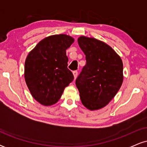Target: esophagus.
Segmentation results:
<instances>
[{
  "mask_svg": "<svg viewBox=\"0 0 147 147\" xmlns=\"http://www.w3.org/2000/svg\"><path fill=\"white\" fill-rule=\"evenodd\" d=\"M77 75H78V72H77V70H75V71H73V75H74V77H75V79L77 78Z\"/></svg>",
  "mask_w": 147,
  "mask_h": 147,
  "instance_id": "1",
  "label": "esophagus"
}]
</instances>
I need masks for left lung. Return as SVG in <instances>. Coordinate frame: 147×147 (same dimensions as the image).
Wrapping results in <instances>:
<instances>
[{"label":"left lung","instance_id":"1","mask_svg":"<svg viewBox=\"0 0 147 147\" xmlns=\"http://www.w3.org/2000/svg\"><path fill=\"white\" fill-rule=\"evenodd\" d=\"M78 43L86 60L75 82L81 101L89 110L100 109L122 86V61L112 48L95 38L80 36Z\"/></svg>","mask_w":147,"mask_h":147}]
</instances>
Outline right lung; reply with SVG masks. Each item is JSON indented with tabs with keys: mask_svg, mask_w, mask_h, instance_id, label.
<instances>
[{
	"mask_svg": "<svg viewBox=\"0 0 147 147\" xmlns=\"http://www.w3.org/2000/svg\"><path fill=\"white\" fill-rule=\"evenodd\" d=\"M73 42L68 35H52L40 41L27 57L25 82L32 97L42 105L57 103L73 81L66 56V50Z\"/></svg>",
	"mask_w": 147,
	"mask_h": 147,
	"instance_id": "1",
	"label": "right lung"
}]
</instances>
